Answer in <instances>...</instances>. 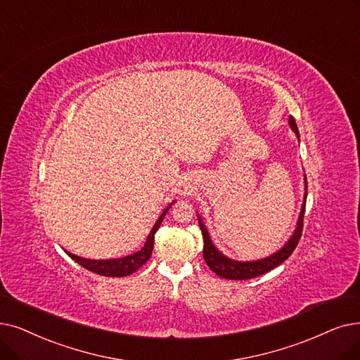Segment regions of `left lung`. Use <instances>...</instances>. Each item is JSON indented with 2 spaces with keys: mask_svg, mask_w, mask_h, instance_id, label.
<instances>
[{
  "mask_svg": "<svg viewBox=\"0 0 360 360\" xmlns=\"http://www.w3.org/2000/svg\"><path fill=\"white\" fill-rule=\"evenodd\" d=\"M291 129L295 132V135L299 136V129H297V124L292 116H290L288 119ZM304 184H306V191H304V200H303V206H302V212L299 216V221H297V228L294 231V233L291 236V238L287 241V244L278 250L276 253L271 255L269 257H264L260 260H253V262H238V260H232L229 257H226L225 255H222L219 250L213 245L209 232L205 226V224L201 222V217L197 214L198 217V224L201 228V233H202V241H205V247H202V257H205L207 266L221 278L225 279H252L256 278L259 275H263L269 272L271 269L276 268L278 264L283 263L284 260H287L291 253L294 252V248L297 247L302 237V231H303V217H304V209H306V197H307V182H306V176H304Z\"/></svg>",
  "mask_w": 360,
  "mask_h": 360,
  "instance_id": "left-lung-1",
  "label": "left lung"
}]
</instances>
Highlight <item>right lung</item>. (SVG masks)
<instances>
[{
  "mask_svg": "<svg viewBox=\"0 0 360 360\" xmlns=\"http://www.w3.org/2000/svg\"><path fill=\"white\" fill-rule=\"evenodd\" d=\"M174 202H170V205L163 210V213L159 216L158 222L154 224L153 229L148 233V237H147V241H146L144 247L139 250V252H136V253H134L131 256L120 257V259H110V260H91V259H84V257H79V256H75V255H72L69 252H66V253L76 263H79L81 266H84L85 269L91 271L94 274H98V275H103V276H128V275L134 274L135 271H138L139 268H141L143 264L147 263V260L150 259V256L153 253L155 231H158L159 226L162 225L165 214L169 212V209L172 207V205H174Z\"/></svg>",
  "mask_w": 360,
  "mask_h": 360,
  "instance_id": "add662e5",
  "label": "right lung"
}]
</instances>
